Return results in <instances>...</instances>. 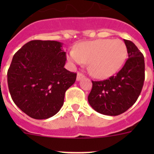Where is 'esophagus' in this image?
Instances as JSON below:
<instances>
[{
	"instance_id": "1",
	"label": "esophagus",
	"mask_w": 154,
	"mask_h": 154,
	"mask_svg": "<svg viewBox=\"0 0 154 154\" xmlns=\"http://www.w3.org/2000/svg\"><path fill=\"white\" fill-rule=\"evenodd\" d=\"M84 78V75L82 73H79V72L78 74H77V78H76V80L77 81H80L81 79H82Z\"/></svg>"
}]
</instances>
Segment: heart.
Here are the masks:
<instances>
[{
	"instance_id": "b5f03b06",
	"label": "heart",
	"mask_w": 154,
	"mask_h": 154,
	"mask_svg": "<svg viewBox=\"0 0 154 154\" xmlns=\"http://www.w3.org/2000/svg\"><path fill=\"white\" fill-rule=\"evenodd\" d=\"M127 56L126 46L119 39H97L85 42L71 50L67 59L73 65L88 63L93 77L104 79L115 75L122 68Z\"/></svg>"
}]
</instances>
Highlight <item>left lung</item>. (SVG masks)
I'll use <instances>...</instances> for the list:
<instances>
[{
  "label": "left lung",
  "mask_w": 154,
  "mask_h": 154,
  "mask_svg": "<svg viewBox=\"0 0 154 154\" xmlns=\"http://www.w3.org/2000/svg\"><path fill=\"white\" fill-rule=\"evenodd\" d=\"M123 41L128 59L123 69L106 80L92 81L88 101L93 109L103 115L118 116L126 112L136 103L143 85V55L131 41Z\"/></svg>",
  "instance_id": "1"
}]
</instances>
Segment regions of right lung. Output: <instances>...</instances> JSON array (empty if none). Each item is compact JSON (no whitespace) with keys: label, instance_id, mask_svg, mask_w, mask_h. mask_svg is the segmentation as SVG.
<instances>
[{"label":"right lung","instance_id":"1","mask_svg":"<svg viewBox=\"0 0 154 154\" xmlns=\"http://www.w3.org/2000/svg\"><path fill=\"white\" fill-rule=\"evenodd\" d=\"M62 43L34 40L14 54L8 71V84L14 103L36 119L51 117L60 110L65 93L75 83L76 73L64 68Z\"/></svg>","mask_w":154,"mask_h":154}]
</instances>
